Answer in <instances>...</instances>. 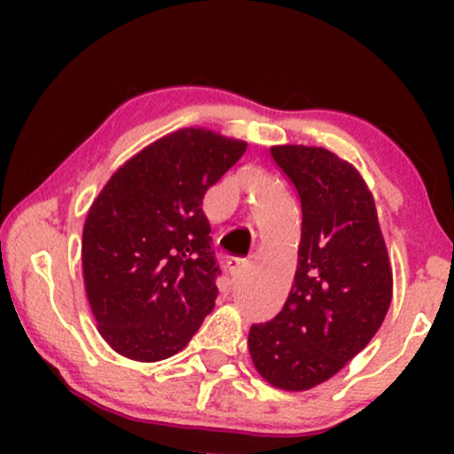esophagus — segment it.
Segmentation results:
<instances>
[{
  "label": "esophagus",
  "mask_w": 454,
  "mask_h": 454,
  "mask_svg": "<svg viewBox=\"0 0 454 454\" xmlns=\"http://www.w3.org/2000/svg\"><path fill=\"white\" fill-rule=\"evenodd\" d=\"M227 270L233 278H239L247 270V260L246 258H235L231 256L227 260Z\"/></svg>",
  "instance_id": "1"
}]
</instances>
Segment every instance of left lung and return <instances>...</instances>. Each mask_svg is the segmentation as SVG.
<instances>
[{"label":"left lung","mask_w":454,"mask_h":454,"mask_svg":"<svg viewBox=\"0 0 454 454\" xmlns=\"http://www.w3.org/2000/svg\"><path fill=\"white\" fill-rule=\"evenodd\" d=\"M300 196L295 281L281 312L252 325V362L272 387L308 390L370 343L393 297V272L368 185L326 148L272 146Z\"/></svg>","instance_id":"8db88e82"}]
</instances>
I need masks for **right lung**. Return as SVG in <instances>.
<instances>
[{"label": "right lung", "mask_w": 454, "mask_h": 454, "mask_svg": "<svg viewBox=\"0 0 454 454\" xmlns=\"http://www.w3.org/2000/svg\"><path fill=\"white\" fill-rule=\"evenodd\" d=\"M246 142L177 129L120 167L82 231L86 295L114 351L159 362L182 351L219 295L202 198L246 153Z\"/></svg>", "instance_id": "add662e5"}]
</instances>
